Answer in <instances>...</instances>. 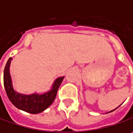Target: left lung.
I'll list each match as a JSON object with an SVG mask.
<instances>
[{
	"instance_id": "left-lung-1",
	"label": "left lung",
	"mask_w": 133,
	"mask_h": 133,
	"mask_svg": "<svg viewBox=\"0 0 133 133\" xmlns=\"http://www.w3.org/2000/svg\"><path fill=\"white\" fill-rule=\"evenodd\" d=\"M117 108H118V107H117ZM115 109H116V108H115ZM115 109H114V110H112V111H109V112H112V111H114ZM109 112H108V113H109Z\"/></svg>"
}]
</instances>
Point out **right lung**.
<instances>
[{
    "instance_id": "obj_1",
    "label": "right lung",
    "mask_w": 133,
    "mask_h": 133,
    "mask_svg": "<svg viewBox=\"0 0 133 133\" xmlns=\"http://www.w3.org/2000/svg\"><path fill=\"white\" fill-rule=\"evenodd\" d=\"M12 58L8 59L4 71V85L6 95L12 104L17 108L30 114L41 113L46 110L55 100L59 86L64 77H60L55 80L50 91L43 93H33L31 95L21 94L13 89L12 78L10 72V67Z\"/></svg>"
}]
</instances>
